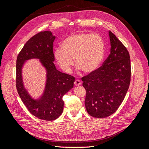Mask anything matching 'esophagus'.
<instances>
[{
	"instance_id": "obj_1",
	"label": "esophagus",
	"mask_w": 149,
	"mask_h": 149,
	"mask_svg": "<svg viewBox=\"0 0 149 149\" xmlns=\"http://www.w3.org/2000/svg\"><path fill=\"white\" fill-rule=\"evenodd\" d=\"M81 81H79V80H78V79H76L75 80V81H74V84H75V86H79V85H81Z\"/></svg>"
}]
</instances>
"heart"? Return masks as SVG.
<instances>
[{
    "instance_id": "obj_1",
    "label": "heart",
    "mask_w": 149,
    "mask_h": 149,
    "mask_svg": "<svg viewBox=\"0 0 149 149\" xmlns=\"http://www.w3.org/2000/svg\"><path fill=\"white\" fill-rule=\"evenodd\" d=\"M61 49L54 51V58L59 67L66 73L71 71L75 63L86 74L99 68L105 54V44L99 35L77 33L70 35L61 43Z\"/></svg>"
}]
</instances>
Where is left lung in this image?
<instances>
[{
  "label": "left lung",
  "mask_w": 149,
  "mask_h": 149,
  "mask_svg": "<svg viewBox=\"0 0 149 149\" xmlns=\"http://www.w3.org/2000/svg\"><path fill=\"white\" fill-rule=\"evenodd\" d=\"M110 54L103 65L82 77L86 91L85 106L90 115L106 118L118 109L131 81V59L126 47L109 31Z\"/></svg>",
  "instance_id": "left-lung-1"
}]
</instances>
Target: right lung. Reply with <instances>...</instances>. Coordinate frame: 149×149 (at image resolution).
I'll list each match as a JSON object with an SVG mask.
<instances>
[{
    "label": "right lung",
    "instance_id": "obj_1",
    "mask_svg": "<svg viewBox=\"0 0 149 149\" xmlns=\"http://www.w3.org/2000/svg\"><path fill=\"white\" fill-rule=\"evenodd\" d=\"M56 37L50 31H42L27 41L18 54L16 64V86L19 96L29 111L37 118L52 121L61 115L64 107L63 97L74 87L75 77L56 69L53 52ZM39 58L47 71L46 88L40 99H33L24 88L21 69L24 62Z\"/></svg>",
    "mask_w": 149,
    "mask_h": 149
}]
</instances>
